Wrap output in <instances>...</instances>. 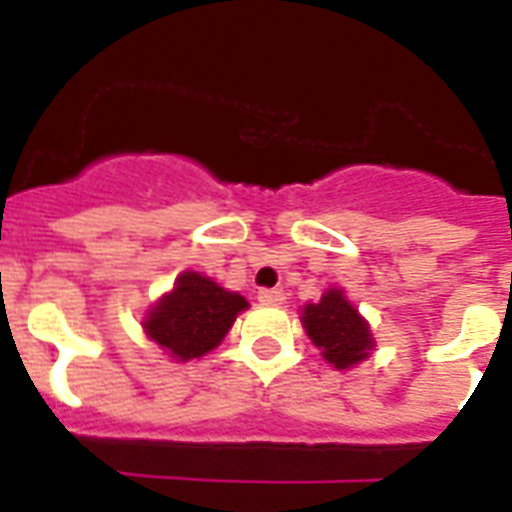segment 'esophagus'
<instances>
[{
	"label": "esophagus",
	"mask_w": 512,
	"mask_h": 512,
	"mask_svg": "<svg viewBox=\"0 0 512 512\" xmlns=\"http://www.w3.org/2000/svg\"><path fill=\"white\" fill-rule=\"evenodd\" d=\"M257 300L263 305H281L284 303V292H281V289H260V292H257Z\"/></svg>",
	"instance_id": "1"
}]
</instances>
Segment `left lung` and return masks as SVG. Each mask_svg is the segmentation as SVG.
<instances>
[{
	"mask_svg": "<svg viewBox=\"0 0 512 512\" xmlns=\"http://www.w3.org/2000/svg\"><path fill=\"white\" fill-rule=\"evenodd\" d=\"M303 327L335 369L361 364L374 348L372 329L342 295V289H327L319 303L305 305Z\"/></svg>",
	"mask_w": 512,
	"mask_h": 512,
	"instance_id": "8db88e82",
	"label": "left lung"
}]
</instances>
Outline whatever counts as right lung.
Wrapping results in <instances>:
<instances>
[{
	"label": "right lung",
	"instance_id": "obj_1",
	"mask_svg": "<svg viewBox=\"0 0 512 512\" xmlns=\"http://www.w3.org/2000/svg\"><path fill=\"white\" fill-rule=\"evenodd\" d=\"M249 303L207 276L185 271L143 319L146 335L175 361H191L217 348Z\"/></svg>",
	"mask_w": 512,
	"mask_h": 512
}]
</instances>
